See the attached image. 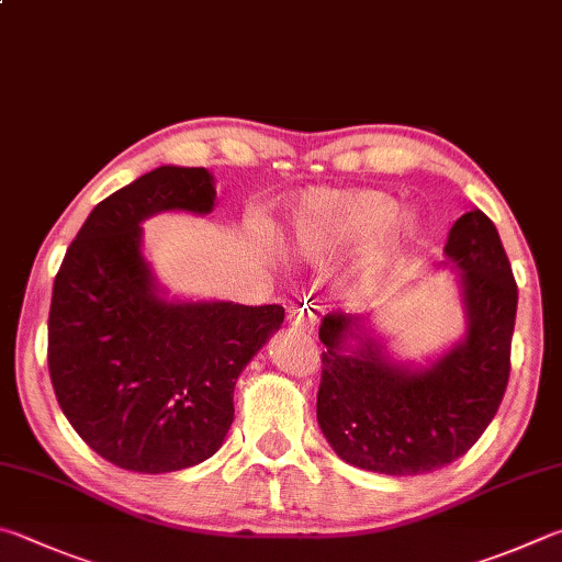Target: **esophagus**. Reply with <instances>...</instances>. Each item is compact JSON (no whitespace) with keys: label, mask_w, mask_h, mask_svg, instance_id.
Wrapping results in <instances>:
<instances>
[{"label":"esophagus","mask_w":562,"mask_h":562,"mask_svg":"<svg viewBox=\"0 0 562 562\" xmlns=\"http://www.w3.org/2000/svg\"><path fill=\"white\" fill-rule=\"evenodd\" d=\"M288 324L294 331L314 334V312L310 307H292L288 312Z\"/></svg>","instance_id":"esophagus-1"}]
</instances>
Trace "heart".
Instances as JSON below:
<instances>
[{
    "instance_id": "b5f03b06",
    "label": "heart",
    "mask_w": 562,
    "mask_h": 562,
    "mask_svg": "<svg viewBox=\"0 0 562 562\" xmlns=\"http://www.w3.org/2000/svg\"><path fill=\"white\" fill-rule=\"evenodd\" d=\"M423 226L403 216V203L381 191L319 193L294 218V250L310 262H356L349 278L353 300L381 297L393 274L420 248Z\"/></svg>"
}]
</instances>
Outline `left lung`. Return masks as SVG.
<instances>
[{
	"label": "left lung",
	"mask_w": 562,
	"mask_h": 562,
	"mask_svg": "<svg viewBox=\"0 0 562 562\" xmlns=\"http://www.w3.org/2000/svg\"><path fill=\"white\" fill-rule=\"evenodd\" d=\"M445 255L462 272L467 334L427 369L393 363L356 334L363 316H324L316 420L344 462L391 476L435 472L462 457L502 405L518 304L512 262L479 209L454 221Z\"/></svg>",
	"instance_id": "1"
}]
</instances>
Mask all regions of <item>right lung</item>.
I'll list each match as a JSON object with an SVG mask.
<instances>
[{
	"label": "right lung",
	"instance_id": "obj_1",
	"mask_svg": "<svg viewBox=\"0 0 562 562\" xmlns=\"http://www.w3.org/2000/svg\"><path fill=\"white\" fill-rule=\"evenodd\" d=\"M203 167H159L90 211L66 250L48 312V373L90 450L139 474L216 454L240 371L280 329V304L169 302L142 255L139 223L211 213Z\"/></svg>",
	"mask_w": 562,
	"mask_h": 562
}]
</instances>
